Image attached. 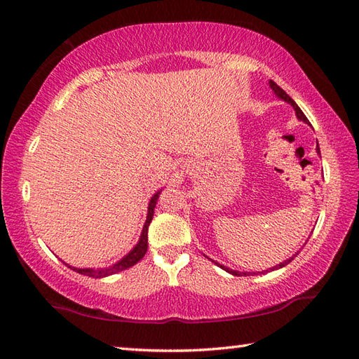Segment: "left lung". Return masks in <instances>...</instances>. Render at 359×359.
I'll use <instances>...</instances> for the list:
<instances>
[{
  "instance_id": "obj_1",
  "label": "left lung",
  "mask_w": 359,
  "mask_h": 359,
  "mask_svg": "<svg viewBox=\"0 0 359 359\" xmlns=\"http://www.w3.org/2000/svg\"><path fill=\"white\" fill-rule=\"evenodd\" d=\"M269 85H270V88L273 89V93H274V95H276L278 98H279V100H284L285 103H288V104H292V108L294 109V114H296V117H297V120H301V121H304V123H307V125H310V121H309V118L306 117V116H304V112L301 111V108H299V106H297L296 104V102L293 100V98L292 97H290L287 93H285V90L284 89H280L278 85H276V83H274V81H269ZM316 152H318V156L319 157H321V151H319V144H318V140H316ZM309 241V239H307ZM307 243V242H306ZM296 255H299V251H297V253ZM296 255H293L292 257H288V259H285V261L284 262H280V264H278V265H274V266H271V269H269V270H265V271H238V270H231V269H228V266H225V265H222V264H219V262H216V261H212V259H210L208 256V259H210V261L211 262H215L217 266H220V269H222V270H225L226 273H230V274H233V276H257V274H265V273H269V271H274V270H279V269H282V266H285L287 264H290V262H292L293 261V259H294V256Z\"/></svg>"
}]
</instances>
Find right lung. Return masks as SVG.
Returning a JSON list of instances; mask_svg holds the SVG:
<instances>
[{"label": "right lung", "instance_id": "right-lung-1", "mask_svg": "<svg viewBox=\"0 0 359 359\" xmlns=\"http://www.w3.org/2000/svg\"><path fill=\"white\" fill-rule=\"evenodd\" d=\"M160 193H162V189H158L156 194H152L151 201L148 203V215H147V220H144V225H143V230L140 233L139 242H137L135 247L131 251H129L128 255L121 257L120 261H117L116 264H112L109 266H104V269H77V266H72V265L66 264L63 261L65 265L69 266V269L74 270V271H77L80 274H85V276H89V278H95V279L111 276V274H116V273L131 269L133 265H135L144 255H147V250H148V226L151 224L152 216H154V208H156L157 201L160 197Z\"/></svg>", "mask_w": 359, "mask_h": 359}]
</instances>
